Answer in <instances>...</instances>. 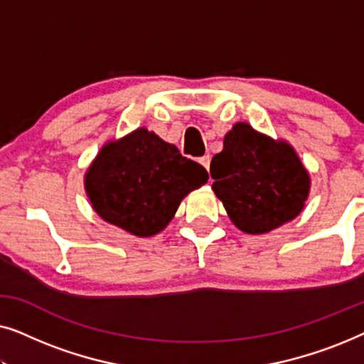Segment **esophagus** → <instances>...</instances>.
<instances>
[{
	"label": "esophagus",
	"instance_id": "1",
	"mask_svg": "<svg viewBox=\"0 0 364 364\" xmlns=\"http://www.w3.org/2000/svg\"><path fill=\"white\" fill-rule=\"evenodd\" d=\"M198 162H200L202 166L207 168V171H208V168H210V156H203V157H200V159H198Z\"/></svg>",
	"mask_w": 364,
	"mask_h": 364
}]
</instances>
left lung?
<instances>
[{"mask_svg": "<svg viewBox=\"0 0 364 364\" xmlns=\"http://www.w3.org/2000/svg\"><path fill=\"white\" fill-rule=\"evenodd\" d=\"M212 191L238 230L260 235L291 222L305 208L311 177L290 142L237 122L213 156Z\"/></svg>", "mask_w": 364, "mask_h": 364, "instance_id": "left-lung-1", "label": "left lung"}]
</instances>
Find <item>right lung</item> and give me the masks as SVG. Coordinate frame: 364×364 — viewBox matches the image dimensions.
<instances>
[{"label":"right lung","mask_w":364,"mask_h":364,"mask_svg":"<svg viewBox=\"0 0 364 364\" xmlns=\"http://www.w3.org/2000/svg\"><path fill=\"white\" fill-rule=\"evenodd\" d=\"M208 173L173 144L137 127L104 144L84 173V191L104 222L136 237L162 232Z\"/></svg>","instance_id":"right-lung-1"}]
</instances>
